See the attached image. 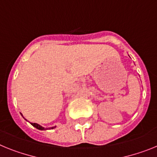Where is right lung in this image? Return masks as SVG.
<instances>
[{
    "mask_svg": "<svg viewBox=\"0 0 157 157\" xmlns=\"http://www.w3.org/2000/svg\"><path fill=\"white\" fill-rule=\"evenodd\" d=\"M31 125H32V126H34V127H35V128H36V129H40V130H45V129H54V128L56 127V126H53V127H50V128H44V127H43V126H41L40 125H39V124H37V123H31Z\"/></svg>",
    "mask_w": 157,
    "mask_h": 157,
    "instance_id": "add662e5",
    "label": "right lung"
}]
</instances>
